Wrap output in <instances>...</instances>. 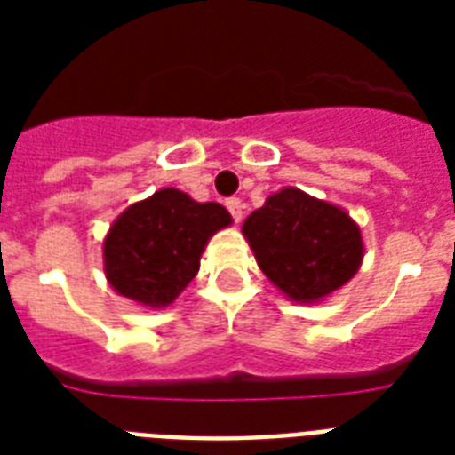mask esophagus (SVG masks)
Wrapping results in <instances>:
<instances>
[{
    "mask_svg": "<svg viewBox=\"0 0 455 455\" xmlns=\"http://www.w3.org/2000/svg\"><path fill=\"white\" fill-rule=\"evenodd\" d=\"M227 207H228V212H231V217H234V221L238 224V221L243 220V200L241 198H228L227 200Z\"/></svg>",
    "mask_w": 455,
    "mask_h": 455,
    "instance_id": "obj_1",
    "label": "esophagus"
}]
</instances>
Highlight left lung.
Instances as JSON below:
<instances>
[{"mask_svg":"<svg viewBox=\"0 0 455 455\" xmlns=\"http://www.w3.org/2000/svg\"><path fill=\"white\" fill-rule=\"evenodd\" d=\"M264 276L292 302H321L352 281L363 259L359 224L299 188L271 193L243 224Z\"/></svg>","mask_w":455,"mask_h":455,"instance_id":"obj_1","label":"left lung"}]
</instances>
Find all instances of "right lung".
I'll use <instances>...</instances> for the list:
<instances>
[{"label": "right lung", "instance_id": "1", "mask_svg": "<svg viewBox=\"0 0 455 455\" xmlns=\"http://www.w3.org/2000/svg\"><path fill=\"white\" fill-rule=\"evenodd\" d=\"M231 221L220 203H198L179 188H160L113 221L103 238L106 278L117 295L164 309L196 278L207 241Z\"/></svg>", "mask_w": 455, "mask_h": 455}]
</instances>
